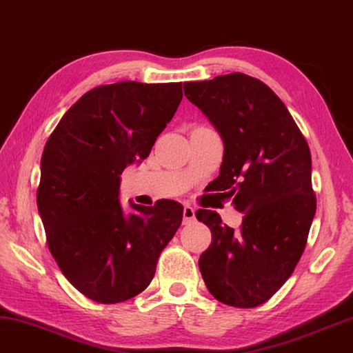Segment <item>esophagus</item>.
Wrapping results in <instances>:
<instances>
[{"instance_id":"obj_1","label":"esophagus","mask_w":353,"mask_h":353,"mask_svg":"<svg viewBox=\"0 0 353 353\" xmlns=\"http://www.w3.org/2000/svg\"><path fill=\"white\" fill-rule=\"evenodd\" d=\"M194 220V209L192 206H183V225L192 223Z\"/></svg>"}]
</instances>
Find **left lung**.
Instances as JSON below:
<instances>
[{
	"label": "left lung",
	"instance_id": "1",
	"mask_svg": "<svg viewBox=\"0 0 353 353\" xmlns=\"http://www.w3.org/2000/svg\"><path fill=\"white\" fill-rule=\"evenodd\" d=\"M183 93L223 139L212 190L244 212L238 231L214 210L194 212L212 234L199 271L220 303L256 307L287 282L306 247L317 208L311 150L285 104L259 79L231 72L185 82Z\"/></svg>",
	"mask_w": 353,
	"mask_h": 353
}]
</instances>
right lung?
<instances>
[{
    "mask_svg": "<svg viewBox=\"0 0 353 353\" xmlns=\"http://www.w3.org/2000/svg\"><path fill=\"white\" fill-rule=\"evenodd\" d=\"M182 99V83L99 85L66 110L47 139L36 193L47 245L87 298L123 303L154 279L161 250L182 223L171 199L119 203L120 174L149 157Z\"/></svg>",
    "mask_w": 353,
    "mask_h": 353,
    "instance_id": "right-lung-1",
    "label": "right lung"
}]
</instances>
